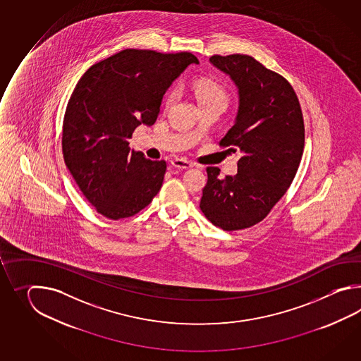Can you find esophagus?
<instances>
[{
  "label": "esophagus",
  "instance_id": "esophagus-1",
  "mask_svg": "<svg viewBox=\"0 0 361 361\" xmlns=\"http://www.w3.org/2000/svg\"><path fill=\"white\" fill-rule=\"evenodd\" d=\"M171 165L174 166V168H177V169H190L193 166V164L191 161H188V160H185V159H174V160H171Z\"/></svg>",
  "mask_w": 361,
  "mask_h": 361
}]
</instances>
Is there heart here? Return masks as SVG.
<instances>
[{"mask_svg":"<svg viewBox=\"0 0 361 361\" xmlns=\"http://www.w3.org/2000/svg\"><path fill=\"white\" fill-rule=\"evenodd\" d=\"M193 92H195L200 106L214 104V106L226 108L228 104V100H230L226 87L214 78H201L199 81H196L193 84ZM174 95H176L174 92H170L168 95V99H166L168 104L171 103Z\"/></svg>","mask_w":361,"mask_h":361,"instance_id":"heart-1","label":"heart"}]
</instances>
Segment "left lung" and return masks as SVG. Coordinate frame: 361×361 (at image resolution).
Masks as SVG:
<instances>
[{
	"instance_id": "left-lung-1",
	"label": "left lung",
	"mask_w": 361,
	"mask_h": 361,
	"mask_svg": "<svg viewBox=\"0 0 361 361\" xmlns=\"http://www.w3.org/2000/svg\"><path fill=\"white\" fill-rule=\"evenodd\" d=\"M210 61L238 86L236 123L219 146L240 159L233 177L207 168L200 209L222 230H244L263 221L292 184L305 148L303 115L289 81L253 56L213 55Z\"/></svg>"
}]
</instances>
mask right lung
I'll return each instance as SVG.
<instances>
[{
	"label": "right lung",
	"instance_id": "1",
	"mask_svg": "<svg viewBox=\"0 0 361 361\" xmlns=\"http://www.w3.org/2000/svg\"><path fill=\"white\" fill-rule=\"evenodd\" d=\"M191 63V53L125 49L98 61L78 80L66 108L63 157L94 209L123 219L148 207L161 188L166 162L130 151L140 123L154 125L162 97Z\"/></svg>",
	"mask_w": 361,
	"mask_h": 361
}]
</instances>
